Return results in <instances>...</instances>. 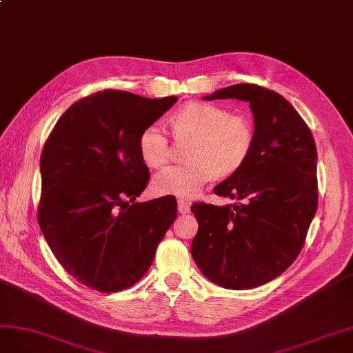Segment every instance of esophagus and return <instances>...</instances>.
<instances>
[{"label": "esophagus", "mask_w": 353, "mask_h": 353, "mask_svg": "<svg viewBox=\"0 0 353 353\" xmlns=\"http://www.w3.org/2000/svg\"><path fill=\"white\" fill-rule=\"evenodd\" d=\"M177 210L180 214H188L190 211V204L188 203V201H183V199H179L177 201Z\"/></svg>", "instance_id": "obj_1"}]
</instances>
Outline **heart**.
I'll use <instances>...</instances> for the list:
<instances>
[{"instance_id": "1", "label": "heart", "mask_w": 353, "mask_h": 353, "mask_svg": "<svg viewBox=\"0 0 353 353\" xmlns=\"http://www.w3.org/2000/svg\"><path fill=\"white\" fill-rule=\"evenodd\" d=\"M171 128L177 140H190L189 163L161 170L152 180L159 195L194 198L216 174L230 176L245 164L254 145V127L244 115H230L225 108L192 102L177 109L171 117ZM140 157L145 164L163 167L170 155L164 128L148 125L139 137Z\"/></svg>"}]
</instances>
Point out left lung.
Segmentation results:
<instances>
[{
    "instance_id": "obj_1",
    "label": "left lung",
    "mask_w": 353,
    "mask_h": 353,
    "mask_svg": "<svg viewBox=\"0 0 353 353\" xmlns=\"http://www.w3.org/2000/svg\"><path fill=\"white\" fill-rule=\"evenodd\" d=\"M203 99L248 102L254 145L245 164L214 188L239 203L190 208L198 220L190 253L211 283L251 290L287 270L305 244L318 207L316 146L303 118L270 90L235 84Z\"/></svg>"
}]
</instances>
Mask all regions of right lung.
Segmentation results:
<instances>
[{
  "mask_svg": "<svg viewBox=\"0 0 353 353\" xmlns=\"http://www.w3.org/2000/svg\"><path fill=\"white\" fill-rule=\"evenodd\" d=\"M176 102L105 90L75 102L47 139L39 228L59 263L90 288L134 285L177 217L171 195L136 203L149 180L140 133Z\"/></svg>",
  "mask_w": 353,
  "mask_h": 353,
  "instance_id": "1",
  "label": "right lung"
}]
</instances>
